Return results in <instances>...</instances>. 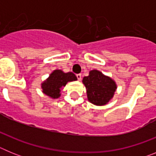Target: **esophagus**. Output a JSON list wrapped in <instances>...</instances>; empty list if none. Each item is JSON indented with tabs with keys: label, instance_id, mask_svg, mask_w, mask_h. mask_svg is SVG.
<instances>
[{
	"label": "esophagus",
	"instance_id": "obj_1",
	"mask_svg": "<svg viewBox=\"0 0 156 156\" xmlns=\"http://www.w3.org/2000/svg\"><path fill=\"white\" fill-rule=\"evenodd\" d=\"M76 77H77V79H78V80H81L82 76H81V74H77Z\"/></svg>",
	"mask_w": 156,
	"mask_h": 156
}]
</instances>
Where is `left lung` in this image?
<instances>
[{
    "label": "left lung",
    "instance_id": "8db88e82",
    "mask_svg": "<svg viewBox=\"0 0 156 156\" xmlns=\"http://www.w3.org/2000/svg\"><path fill=\"white\" fill-rule=\"evenodd\" d=\"M83 83L87 89V99L96 105H105L113 98L117 86L109 76L96 69L90 71L89 76H84Z\"/></svg>",
    "mask_w": 156,
    "mask_h": 156
}]
</instances>
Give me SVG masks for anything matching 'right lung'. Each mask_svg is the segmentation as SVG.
I'll list each match as a JSON object with an SVG mask.
<instances>
[{"mask_svg": "<svg viewBox=\"0 0 156 156\" xmlns=\"http://www.w3.org/2000/svg\"><path fill=\"white\" fill-rule=\"evenodd\" d=\"M75 74L72 72L64 73L60 69L53 71L48 79L42 83L41 88L43 93L51 98H58L61 96L62 88L66 85L68 82L76 80Z\"/></svg>", "mask_w": 156, "mask_h": 156, "instance_id": "right-lung-1", "label": "right lung"}]
</instances>
